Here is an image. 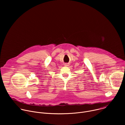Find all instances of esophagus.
Instances as JSON below:
<instances>
[{
	"label": "esophagus",
	"mask_w": 125,
	"mask_h": 125,
	"mask_svg": "<svg viewBox=\"0 0 125 125\" xmlns=\"http://www.w3.org/2000/svg\"><path fill=\"white\" fill-rule=\"evenodd\" d=\"M64 65H65V66H68V64L67 63H66V64H64Z\"/></svg>",
	"instance_id": "1"
}]
</instances>
